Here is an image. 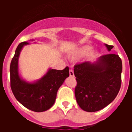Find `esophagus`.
Listing matches in <instances>:
<instances>
[{
  "instance_id": "esophagus-1",
  "label": "esophagus",
  "mask_w": 132,
  "mask_h": 132,
  "mask_svg": "<svg viewBox=\"0 0 132 132\" xmlns=\"http://www.w3.org/2000/svg\"><path fill=\"white\" fill-rule=\"evenodd\" d=\"M69 75L71 77H74V73H73V71L72 69L69 70Z\"/></svg>"
}]
</instances>
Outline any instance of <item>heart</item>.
I'll return each mask as SVG.
<instances>
[{
  "label": "heart",
  "instance_id": "1",
  "mask_svg": "<svg viewBox=\"0 0 132 132\" xmlns=\"http://www.w3.org/2000/svg\"><path fill=\"white\" fill-rule=\"evenodd\" d=\"M92 48L89 46H84V47H81L80 49L79 52V55L81 57H83V56H86L88 54H89L91 52Z\"/></svg>",
  "mask_w": 132,
  "mask_h": 132
}]
</instances>
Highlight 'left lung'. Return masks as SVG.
<instances>
[{
	"instance_id": "obj_1",
	"label": "left lung",
	"mask_w": 132,
	"mask_h": 132,
	"mask_svg": "<svg viewBox=\"0 0 132 132\" xmlns=\"http://www.w3.org/2000/svg\"><path fill=\"white\" fill-rule=\"evenodd\" d=\"M108 51L113 45L105 44ZM122 60L116 54L104 55L96 62L76 64L74 74L77 102L85 111H98L111 103L117 96L122 83Z\"/></svg>"
}]
</instances>
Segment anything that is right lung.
Returning a JSON list of instances; mask_svg holds the SVG:
<instances>
[{
  "mask_svg": "<svg viewBox=\"0 0 132 132\" xmlns=\"http://www.w3.org/2000/svg\"><path fill=\"white\" fill-rule=\"evenodd\" d=\"M24 42L18 45L10 63V87L15 98L28 109L41 112L50 109L55 101L57 93L64 80L69 76V69L66 67L63 70L51 69L40 80L28 83L20 77L18 61L20 52L24 45Z\"/></svg>",
  "mask_w": 132,
  "mask_h": 132,
  "instance_id": "add662e5",
  "label": "right lung"
}]
</instances>
